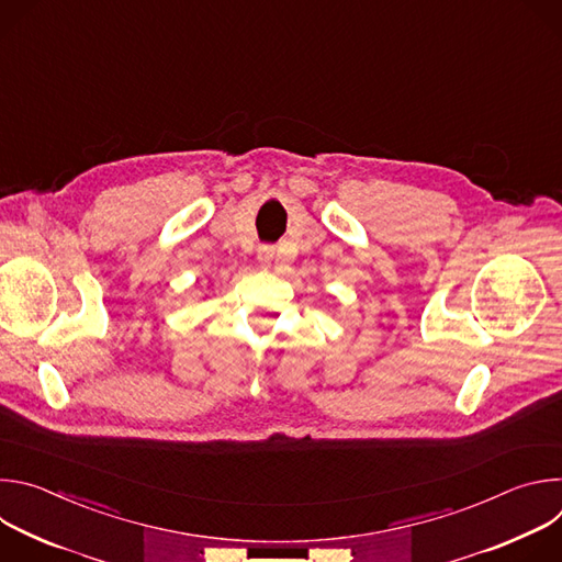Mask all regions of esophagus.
<instances>
[{
  "label": "esophagus",
  "mask_w": 562,
  "mask_h": 562,
  "mask_svg": "<svg viewBox=\"0 0 562 562\" xmlns=\"http://www.w3.org/2000/svg\"><path fill=\"white\" fill-rule=\"evenodd\" d=\"M258 260H260V265H262V267H269V265H271V260H273V249L262 247V249L258 251Z\"/></svg>",
  "instance_id": "34e87169"
}]
</instances>
